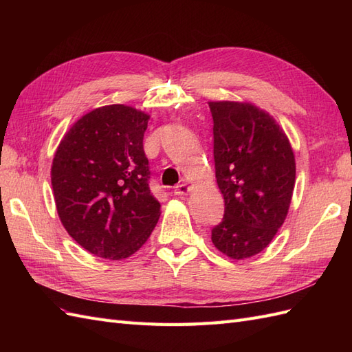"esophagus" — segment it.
Segmentation results:
<instances>
[{
	"mask_svg": "<svg viewBox=\"0 0 352 352\" xmlns=\"http://www.w3.org/2000/svg\"><path fill=\"white\" fill-rule=\"evenodd\" d=\"M189 190H190V188L186 184H179V185L175 186V195L184 197V195H186L189 192Z\"/></svg>",
	"mask_w": 352,
	"mask_h": 352,
	"instance_id": "esophagus-1",
	"label": "esophagus"
}]
</instances>
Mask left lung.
I'll list each match as a JSON object with an SVG mask.
<instances>
[{
    "label": "left lung",
    "instance_id": "1",
    "mask_svg": "<svg viewBox=\"0 0 352 352\" xmlns=\"http://www.w3.org/2000/svg\"><path fill=\"white\" fill-rule=\"evenodd\" d=\"M216 179L225 214L211 229L233 260L261 252L283 225L295 185V157L273 117L247 102H208Z\"/></svg>",
    "mask_w": 352,
    "mask_h": 352
}]
</instances>
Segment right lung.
<instances>
[{"mask_svg": "<svg viewBox=\"0 0 352 352\" xmlns=\"http://www.w3.org/2000/svg\"><path fill=\"white\" fill-rule=\"evenodd\" d=\"M150 116L123 104L95 109L60 142L51 185L63 226L97 257L122 260L140 250L160 217L150 190L144 133Z\"/></svg>", "mask_w": 352, "mask_h": 352, "instance_id": "right-lung-1", "label": "right lung"}]
</instances>
